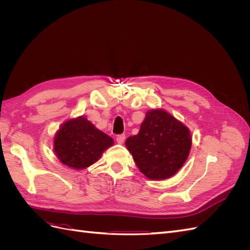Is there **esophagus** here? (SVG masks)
<instances>
[{"instance_id":"esophagus-1","label":"esophagus","mask_w":250,"mask_h":250,"mask_svg":"<svg viewBox=\"0 0 250 250\" xmlns=\"http://www.w3.org/2000/svg\"><path fill=\"white\" fill-rule=\"evenodd\" d=\"M116 140H117L118 144H123L125 141V134H119Z\"/></svg>"}]
</instances>
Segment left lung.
<instances>
[{
  "instance_id": "left-lung-1",
  "label": "left lung",
  "mask_w": 250,
  "mask_h": 250,
  "mask_svg": "<svg viewBox=\"0 0 250 250\" xmlns=\"http://www.w3.org/2000/svg\"><path fill=\"white\" fill-rule=\"evenodd\" d=\"M125 145L140 171L151 180L170 178L183 167L192 146L188 128L164 109H151L138 134Z\"/></svg>"
}]
</instances>
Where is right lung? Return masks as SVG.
Wrapping results in <instances>:
<instances>
[{"instance_id": "add662e5", "label": "right lung", "mask_w": 250, "mask_h": 250, "mask_svg": "<svg viewBox=\"0 0 250 250\" xmlns=\"http://www.w3.org/2000/svg\"><path fill=\"white\" fill-rule=\"evenodd\" d=\"M112 145L113 140L109 135L83 116L65 121L54 137V151L58 160L75 170L95 164Z\"/></svg>"}]
</instances>
